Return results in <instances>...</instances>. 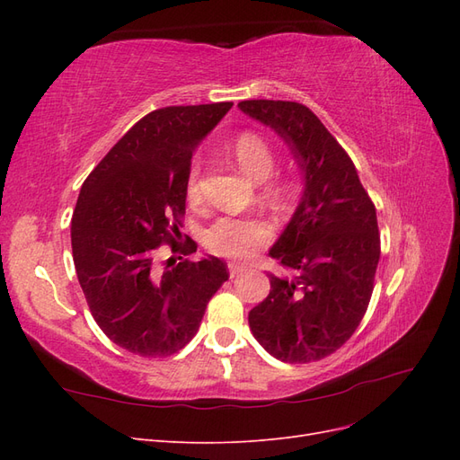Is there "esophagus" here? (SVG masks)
<instances>
[{"instance_id": "1", "label": "esophagus", "mask_w": 460, "mask_h": 460, "mask_svg": "<svg viewBox=\"0 0 460 460\" xmlns=\"http://www.w3.org/2000/svg\"><path fill=\"white\" fill-rule=\"evenodd\" d=\"M245 269H247V267H245L243 262H235V261L228 262V272H230V276H232V278H234V276H238V274H242Z\"/></svg>"}]
</instances>
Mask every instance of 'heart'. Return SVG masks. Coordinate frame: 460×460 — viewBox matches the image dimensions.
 <instances>
[{"instance_id": "1", "label": "heart", "mask_w": 460, "mask_h": 460, "mask_svg": "<svg viewBox=\"0 0 460 460\" xmlns=\"http://www.w3.org/2000/svg\"><path fill=\"white\" fill-rule=\"evenodd\" d=\"M230 155L247 176H252L253 180H264V196L278 201L296 196L299 182L294 174L270 176L276 164V153L267 136H262L257 130L240 132L230 144ZM186 198L191 205H201L205 201L199 163L190 169ZM272 235V222L262 215L220 217L203 232V243L215 255L245 259L270 243Z\"/></svg>"}]
</instances>
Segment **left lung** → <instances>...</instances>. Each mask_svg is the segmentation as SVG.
Listing matches in <instances>:
<instances>
[{"instance_id": "obj_1", "label": "left lung", "mask_w": 460, "mask_h": 460, "mask_svg": "<svg viewBox=\"0 0 460 460\" xmlns=\"http://www.w3.org/2000/svg\"><path fill=\"white\" fill-rule=\"evenodd\" d=\"M240 109L280 134L305 172V193L270 257V294L249 311V328L284 363L320 360L363 320L380 261L376 207L355 164L313 111L297 102L247 100Z\"/></svg>"}]
</instances>
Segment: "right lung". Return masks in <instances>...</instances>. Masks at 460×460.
Wrapping results in <instances>:
<instances>
[{"label": "right lung", "mask_w": 460, "mask_h": 460, "mask_svg": "<svg viewBox=\"0 0 460 460\" xmlns=\"http://www.w3.org/2000/svg\"><path fill=\"white\" fill-rule=\"evenodd\" d=\"M232 105L151 111L82 184L71 222L78 282L97 326L134 355L171 357L186 347L228 280L220 259H190L198 243L182 240L180 226L193 151ZM163 246L175 257L161 263Z\"/></svg>", "instance_id": "add662e5"}]
</instances>
